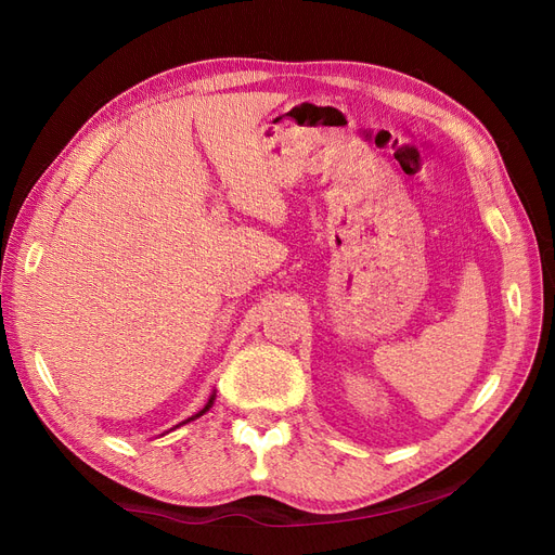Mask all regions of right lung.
<instances>
[{"label": "right lung", "instance_id": "add662e5", "mask_svg": "<svg viewBox=\"0 0 555 555\" xmlns=\"http://www.w3.org/2000/svg\"><path fill=\"white\" fill-rule=\"evenodd\" d=\"M214 400H216V391H214V393H211V398H209V400H207V404H204V406H202V410H199V412H197V414H193V416H191V418H186V421H182V423H180V425H175V427H172V429H178V427H182V425H186V423H191V421H195V418H199V416H204V414H207V412H209V410H211V406H214ZM168 431H170V429H168ZM162 436H164V434H162Z\"/></svg>", "mask_w": 555, "mask_h": 555}]
</instances>
